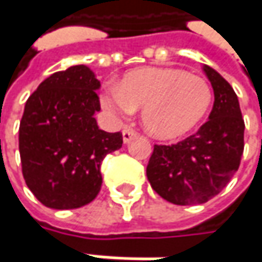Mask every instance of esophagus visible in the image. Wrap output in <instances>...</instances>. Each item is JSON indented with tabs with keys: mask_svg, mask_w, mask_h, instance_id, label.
Masks as SVG:
<instances>
[{
	"mask_svg": "<svg viewBox=\"0 0 262 262\" xmlns=\"http://www.w3.org/2000/svg\"><path fill=\"white\" fill-rule=\"evenodd\" d=\"M135 136H136V132L132 130V129H124L123 130V142L124 143H129Z\"/></svg>",
	"mask_w": 262,
	"mask_h": 262,
	"instance_id": "1",
	"label": "esophagus"
}]
</instances>
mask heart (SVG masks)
Listing matches in <instances>:
<instances>
[{
  "mask_svg": "<svg viewBox=\"0 0 262 262\" xmlns=\"http://www.w3.org/2000/svg\"><path fill=\"white\" fill-rule=\"evenodd\" d=\"M212 86L184 69L146 67L126 74L119 85L101 95L105 110L126 117L142 107L143 129L158 139H172L191 130L209 112Z\"/></svg>",
  "mask_w": 262,
  "mask_h": 262,
  "instance_id": "obj_1",
  "label": "heart"
}]
</instances>
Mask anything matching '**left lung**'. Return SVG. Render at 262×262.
Masks as SVG:
<instances>
[{
    "label": "left lung",
    "mask_w": 262,
    "mask_h": 262,
    "mask_svg": "<svg viewBox=\"0 0 262 262\" xmlns=\"http://www.w3.org/2000/svg\"><path fill=\"white\" fill-rule=\"evenodd\" d=\"M214 93L209 120L176 145H155L146 167L150 187L169 203L203 204L238 171L245 124L238 97L217 71L203 65Z\"/></svg>",
    "instance_id": "left-lung-1"
}]
</instances>
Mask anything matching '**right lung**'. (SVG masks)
I'll use <instances>...</instances> for the list:
<instances>
[{
  "instance_id": "right-lung-1",
  "label": "right lung",
  "mask_w": 262,
  "mask_h": 262,
  "mask_svg": "<svg viewBox=\"0 0 262 262\" xmlns=\"http://www.w3.org/2000/svg\"><path fill=\"white\" fill-rule=\"evenodd\" d=\"M100 81L85 65L46 78L26 101L18 149L26 184L50 209H78L101 190L104 157L122 148L120 132L101 130Z\"/></svg>"
}]
</instances>
